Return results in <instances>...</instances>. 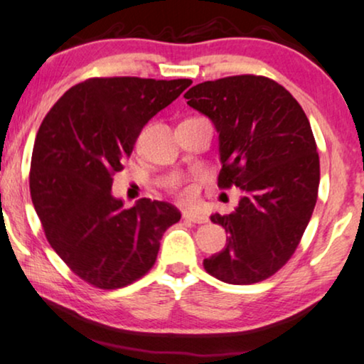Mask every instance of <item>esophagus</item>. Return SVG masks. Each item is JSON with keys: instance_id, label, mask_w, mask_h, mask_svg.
<instances>
[{"instance_id": "esophagus-1", "label": "esophagus", "mask_w": 364, "mask_h": 364, "mask_svg": "<svg viewBox=\"0 0 364 364\" xmlns=\"http://www.w3.org/2000/svg\"><path fill=\"white\" fill-rule=\"evenodd\" d=\"M182 217H183V220L193 222V223H205L208 220V218L205 215H202V213L191 212V210H183Z\"/></svg>"}]
</instances>
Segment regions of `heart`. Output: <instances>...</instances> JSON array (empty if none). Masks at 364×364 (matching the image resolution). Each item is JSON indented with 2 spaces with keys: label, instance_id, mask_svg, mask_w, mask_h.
<instances>
[{
  "label": "heart",
  "instance_id": "1",
  "mask_svg": "<svg viewBox=\"0 0 364 364\" xmlns=\"http://www.w3.org/2000/svg\"><path fill=\"white\" fill-rule=\"evenodd\" d=\"M191 197H192L191 191H181V192H178V198H181V200H188Z\"/></svg>",
  "mask_w": 364,
  "mask_h": 364
}]
</instances>
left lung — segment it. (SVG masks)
I'll use <instances>...</instances> for the list:
<instances>
[{
  "mask_svg": "<svg viewBox=\"0 0 364 364\" xmlns=\"http://www.w3.org/2000/svg\"><path fill=\"white\" fill-rule=\"evenodd\" d=\"M218 132V187H240L232 213H213L227 245L203 268L232 285H252L277 273L295 253L320 186V157L310 122L285 87L242 74L197 84L183 94Z\"/></svg>",
  "mask_w": 364,
  "mask_h": 364,
  "instance_id": "obj_1",
  "label": "left lung"
}]
</instances>
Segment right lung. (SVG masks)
Returning a JSON list of instances; mask_svg holds the SVG:
<instances>
[{"label":"right lung","mask_w":364,"mask_h":364,"mask_svg":"<svg viewBox=\"0 0 364 364\" xmlns=\"http://www.w3.org/2000/svg\"><path fill=\"white\" fill-rule=\"evenodd\" d=\"M191 79L92 77L46 114L34 141L29 191L53 250L89 285L114 290L156 263L161 238L181 220L172 203L112 196L142 127L191 86Z\"/></svg>","instance_id":"obj_1"}]
</instances>
